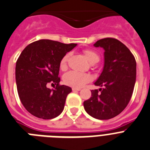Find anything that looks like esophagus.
<instances>
[{"label":"esophagus","instance_id":"1","mask_svg":"<svg viewBox=\"0 0 150 150\" xmlns=\"http://www.w3.org/2000/svg\"><path fill=\"white\" fill-rule=\"evenodd\" d=\"M72 90L73 91H80L81 90V88H72Z\"/></svg>","mask_w":150,"mask_h":150}]
</instances>
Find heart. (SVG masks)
Segmentation results:
<instances>
[{
  "mask_svg": "<svg viewBox=\"0 0 150 150\" xmlns=\"http://www.w3.org/2000/svg\"><path fill=\"white\" fill-rule=\"evenodd\" d=\"M85 57L91 64H95L98 62L99 55L96 52L91 50H85L83 51ZM69 55L65 54L64 55L60 62V68L64 70L67 66V59ZM90 80V76L86 74L76 72V71H69L66 73L63 76V81L64 84L69 86L74 87V88H80L84 86L86 83Z\"/></svg>",
  "mask_w": 150,
  "mask_h": 150,
  "instance_id": "heart-1",
  "label": "heart"
}]
</instances>
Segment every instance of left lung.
I'll return each mask as SVG.
<instances>
[{"label": "left lung", "instance_id": "1", "mask_svg": "<svg viewBox=\"0 0 150 150\" xmlns=\"http://www.w3.org/2000/svg\"><path fill=\"white\" fill-rule=\"evenodd\" d=\"M104 49L103 71L83 102L85 110L98 120H110L122 112L132 98L136 81V61L125 45L114 38H104L94 44Z\"/></svg>", "mask_w": 150, "mask_h": 150}]
</instances>
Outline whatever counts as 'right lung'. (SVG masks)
Segmentation results:
<instances>
[{
    "mask_svg": "<svg viewBox=\"0 0 150 150\" xmlns=\"http://www.w3.org/2000/svg\"><path fill=\"white\" fill-rule=\"evenodd\" d=\"M76 46L40 40L22 52L16 65V82L21 102L30 114L51 120L62 112L66 98L72 89L59 85L60 62ZM50 83L57 86L54 90L47 87Z\"/></svg>",
    "mask_w": 150,
    "mask_h": 150,
    "instance_id": "add662e5",
    "label": "right lung"
}]
</instances>
